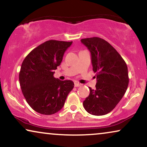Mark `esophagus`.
Instances as JSON below:
<instances>
[{
	"instance_id": "obj_1",
	"label": "esophagus",
	"mask_w": 147,
	"mask_h": 147,
	"mask_svg": "<svg viewBox=\"0 0 147 147\" xmlns=\"http://www.w3.org/2000/svg\"><path fill=\"white\" fill-rule=\"evenodd\" d=\"M81 86V84L79 83V82H74V86H75V87H78V86Z\"/></svg>"
}]
</instances>
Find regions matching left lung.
Segmentation results:
<instances>
[{
	"mask_svg": "<svg viewBox=\"0 0 147 147\" xmlns=\"http://www.w3.org/2000/svg\"><path fill=\"white\" fill-rule=\"evenodd\" d=\"M81 42L91 54L92 70L96 73V89L89 87L90 94L83 102L90 114H108L123 98L129 85L125 61L113 46L99 37L82 38Z\"/></svg>",
	"mask_w": 147,
	"mask_h": 147,
	"instance_id": "obj_1",
	"label": "left lung"
}]
</instances>
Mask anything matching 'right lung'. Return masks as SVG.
I'll list each match as a JSON object with an SVG mask.
<instances>
[{
    "mask_svg": "<svg viewBox=\"0 0 147 147\" xmlns=\"http://www.w3.org/2000/svg\"><path fill=\"white\" fill-rule=\"evenodd\" d=\"M73 42L46 41L33 49L22 62L19 82L26 102L42 115H50L63 108L74 87L72 80L54 77V70L61 65L64 53Z\"/></svg>",
    "mask_w": 147,
    "mask_h": 147,
    "instance_id": "right-lung-1",
    "label": "right lung"
}]
</instances>
